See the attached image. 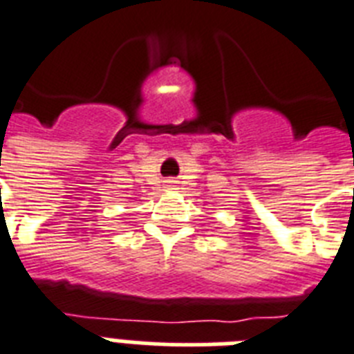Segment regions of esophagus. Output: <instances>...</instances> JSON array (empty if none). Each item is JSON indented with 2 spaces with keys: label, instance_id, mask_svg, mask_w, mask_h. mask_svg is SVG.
Returning a JSON list of instances; mask_svg holds the SVG:
<instances>
[{
  "label": "esophagus",
  "instance_id": "34e87169",
  "mask_svg": "<svg viewBox=\"0 0 354 354\" xmlns=\"http://www.w3.org/2000/svg\"><path fill=\"white\" fill-rule=\"evenodd\" d=\"M169 187H174V180H169Z\"/></svg>",
  "mask_w": 354,
  "mask_h": 354
}]
</instances>
